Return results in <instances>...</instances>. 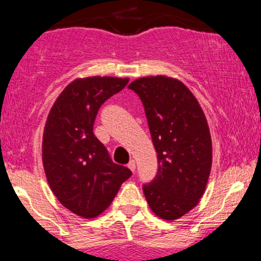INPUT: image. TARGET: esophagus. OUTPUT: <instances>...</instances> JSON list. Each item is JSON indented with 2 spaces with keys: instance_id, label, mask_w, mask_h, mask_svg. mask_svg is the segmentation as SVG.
<instances>
[{
  "instance_id": "obj_1",
  "label": "esophagus",
  "mask_w": 261,
  "mask_h": 261,
  "mask_svg": "<svg viewBox=\"0 0 261 261\" xmlns=\"http://www.w3.org/2000/svg\"><path fill=\"white\" fill-rule=\"evenodd\" d=\"M127 168H128V169H130L133 173L135 172V169H136L135 162H134V160H130V163H128V164H127Z\"/></svg>"
}]
</instances>
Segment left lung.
I'll list each match as a JSON object with an SVG mask.
<instances>
[{
    "label": "left lung",
    "mask_w": 261,
    "mask_h": 261,
    "mask_svg": "<svg viewBox=\"0 0 261 261\" xmlns=\"http://www.w3.org/2000/svg\"><path fill=\"white\" fill-rule=\"evenodd\" d=\"M145 109L158 173L143 191L150 210L177 220L198 204L212 167L206 116L191 91L175 78L144 77L130 83Z\"/></svg>",
    "instance_id": "8db88e82"
}]
</instances>
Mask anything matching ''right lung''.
Wrapping results in <instances>:
<instances>
[{
	"label": "right lung",
	"mask_w": 261,
	"mask_h": 261,
	"mask_svg": "<svg viewBox=\"0 0 261 261\" xmlns=\"http://www.w3.org/2000/svg\"><path fill=\"white\" fill-rule=\"evenodd\" d=\"M127 82L98 75L78 78L59 94L46 118L43 135L46 179L58 201L83 218L101 215L133 174L112 162L93 134L99 107Z\"/></svg>",
	"instance_id": "1"
}]
</instances>
